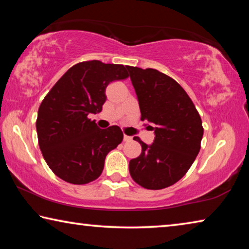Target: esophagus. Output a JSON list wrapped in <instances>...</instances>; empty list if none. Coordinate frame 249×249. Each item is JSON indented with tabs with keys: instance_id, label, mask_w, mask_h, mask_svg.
Wrapping results in <instances>:
<instances>
[{
	"instance_id": "34e87169",
	"label": "esophagus",
	"mask_w": 249,
	"mask_h": 249,
	"mask_svg": "<svg viewBox=\"0 0 249 249\" xmlns=\"http://www.w3.org/2000/svg\"><path fill=\"white\" fill-rule=\"evenodd\" d=\"M132 141V137L127 136V135H124V142H130Z\"/></svg>"
}]
</instances>
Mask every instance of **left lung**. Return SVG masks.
Here are the masks:
<instances>
[{
  "mask_svg": "<svg viewBox=\"0 0 249 249\" xmlns=\"http://www.w3.org/2000/svg\"><path fill=\"white\" fill-rule=\"evenodd\" d=\"M142 113V121L154 126L155 140L129 161V174L137 184L160 190L175 184L190 169L201 148L203 126L187 92L169 75L151 68L126 67Z\"/></svg>",
  "mask_w": 249,
  "mask_h": 249,
  "instance_id": "1",
  "label": "left lung"
}]
</instances>
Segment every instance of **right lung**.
I'll list each match as a JSON object with an SVG mask.
<instances>
[{
	"mask_svg": "<svg viewBox=\"0 0 249 249\" xmlns=\"http://www.w3.org/2000/svg\"><path fill=\"white\" fill-rule=\"evenodd\" d=\"M127 77L123 65L79 62L45 96L36 121L39 148L52 171L66 182L98 179L107 155L123 141L119 126L101 129L88 115L102 111L109 83Z\"/></svg>",
	"mask_w": 249,
	"mask_h": 249,
	"instance_id": "right-lung-1",
	"label": "right lung"
}]
</instances>
